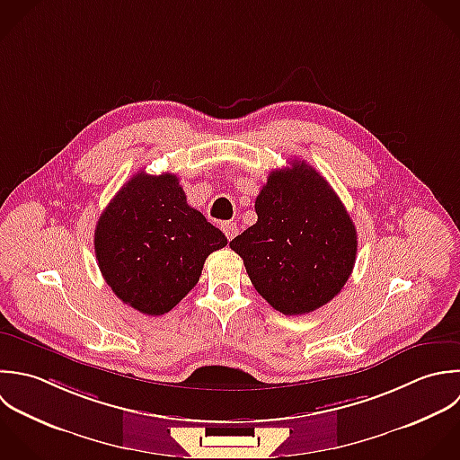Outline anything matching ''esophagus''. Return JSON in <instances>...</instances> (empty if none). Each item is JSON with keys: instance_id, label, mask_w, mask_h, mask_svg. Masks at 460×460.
<instances>
[{"instance_id": "1", "label": "esophagus", "mask_w": 460, "mask_h": 460, "mask_svg": "<svg viewBox=\"0 0 460 460\" xmlns=\"http://www.w3.org/2000/svg\"><path fill=\"white\" fill-rule=\"evenodd\" d=\"M222 231L227 236V240H233L238 234V227H236L234 222H224L222 224Z\"/></svg>"}]
</instances>
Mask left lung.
<instances>
[{
  "instance_id": "8db88e82",
  "label": "left lung",
  "mask_w": 460,
  "mask_h": 460,
  "mask_svg": "<svg viewBox=\"0 0 460 460\" xmlns=\"http://www.w3.org/2000/svg\"><path fill=\"white\" fill-rule=\"evenodd\" d=\"M270 172L256 197L258 222L229 247L258 294L285 315L310 314L346 285L357 229L328 181L305 161Z\"/></svg>"
}]
</instances>
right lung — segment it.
Returning a JSON list of instances; mask_svg holds the SVG:
<instances>
[{
	"label": "right lung",
	"instance_id": "obj_1",
	"mask_svg": "<svg viewBox=\"0 0 460 460\" xmlns=\"http://www.w3.org/2000/svg\"><path fill=\"white\" fill-rule=\"evenodd\" d=\"M226 234L188 206L177 175L136 173L98 218L94 252L112 292L145 315L170 312Z\"/></svg>",
	"mask_w": 460,
	"mask_h": 460
}]
</instances>
